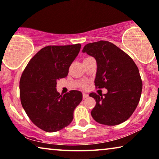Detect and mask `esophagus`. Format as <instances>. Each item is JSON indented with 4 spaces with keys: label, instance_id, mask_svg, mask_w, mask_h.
Listing matches in <instances>:
<instances>
[{
    "label": "esophagus",
    "instance_id": "obj_1",
    "mask_svg": "<svg viewBox=\"0 0 159 159\" xmlns=\"http://www.w3.org/2000/svg\"><path fill=\"white\" fill-rule=\"evenodd\" d=\"M88 97H89V94H86V93H83V98H84V99H85V98H88Z\"/></svg>",
    "mask_w": 159,
    "mask_h": 159
}]
</instances>
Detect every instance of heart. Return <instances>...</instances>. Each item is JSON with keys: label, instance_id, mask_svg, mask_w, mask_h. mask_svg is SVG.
<instances>
[{"label": "heart", "instance_id": "b5f03b06", "mask_svg": "<svg viewBox=\"0 0 159 159\" xmlns=\"http://www.w3.org/2000/svg\"><path fill=\"white\" fill-rule=\"evenodd\" d=\"M87 85H88V84L86 83V82H82V83L81 84V88H83V89H86V87H87Z\"/></svg>", "mask_w": 159, "mask_h": 159}]
</instances>
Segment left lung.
I'll return each mask as SVG.
<instances>
[{"label":"left lung","mask_w":159,"mask_h":159,"mask_svg":"<svg viewBox=\"0 0 159 159\" xmlns=\"http://www.w3.org/2000/svg\"><path fill=\"white\" fill-rule=\"evenodd\" d=\"M83 53L97 62L96 88H106L107 93L89 94L96 101L92 110L93 119L100 124L116 125L126 121L139 102L142 82L133 59L117 46L108 41L89 43Z\"/></svg>","instance_id":"1"}]
</instances>
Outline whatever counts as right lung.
<instances>
[{"instance_id": "right-lung-1", "label": "right lung", "mask_w": 159, "mask_h": 159, "mask_svg": "<svg viewBox=\"0 0 159 159\" xmlns=\"http://www.w3.org/2000/svg\"><path fill=\"white\" fill-rule=\"evenodd\" d=\"M81 46H46L30 60L22 74V106L32 122L46 132L58 131L70 125L74 110L81 102L80 91L71 90L61 95L56 89L58 80L68 75Z\"/></svg>"}]
</instances>
